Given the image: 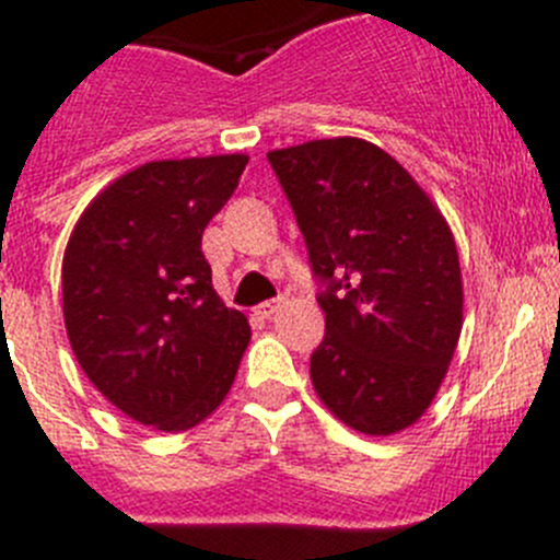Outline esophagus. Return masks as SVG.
<instances>
[{
  "instance_id": "1",
  "label": "esophagus",
  "mask_w": 560,
  "mask_h": 560,
  "mask_svg": "<svg viewBox=\"0 0 560 560\" xmlns=\"http://www.w3.org/2000/svg\"><path fill=\"white\" fill-rule=\"evenodd\" d=\"M279 308H281V301H265V303H259V306L254 308V312L262 316V319H270V316L279 312Z\"/></svg>"
}]
</instances>
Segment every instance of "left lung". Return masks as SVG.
<instances>
[{
	"label": "left lung",
	"mask_w": 560,
	"mask_h": 560,
	"mask_svg": "<svg viewBox=\"0 0 560 560\" xmlns=\"http://www.w3.org/2000/svg\"><path fill=\"white\" fill-rule=\"evenodd\" d=\"M319 281L322 404L389 436L436 398L463 327L455 238L442 211L380 145L330 138L268 154Z\"/></svg>",
	"instance_id": "left-lung-1"
}]
</instances>
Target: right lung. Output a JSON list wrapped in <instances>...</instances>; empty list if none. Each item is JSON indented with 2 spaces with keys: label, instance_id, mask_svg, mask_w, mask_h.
I'll use <instances>...</instances> for the list:
<instances>
[{
  "label": "right lung",
  "instance_id": "1",
  "mask_svg": "<svg viewBox=\"0 0 560 560\" xmlns=\"http://www.w3.org/2000/svg\"><path fill=\"white\" fill-rule=\"evenodd\" d=\"M248 156L145 162L100 191L61 262L65 325L83 374L140 425L206 420L238 374L246 316L211 284L202 230Z\"/></svg>",
  "mask_w": 560,
  "mask_h": 560
}]
</instances>
